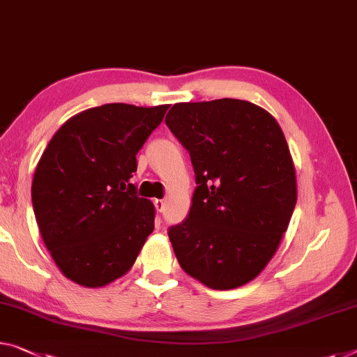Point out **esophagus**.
Returning a JSON list of instances; mask_svg holds the SVG:
<instances>
[{"label":"esophagus","instance_id":"1","mask_svg":"<svg viewBox=\"0 0 357 357\" xmlns=\"http://www.w3.org/2000/svg\"><path fill=\"white\" fill-rule=\"evenodd\" d=\"M153 202H155L156 211L158 212H162V209H164V199H155Z\"/></svg>","mask_w":357,"mask_h":357}]
</instances>
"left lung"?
Listing matches in <instances>:
<instances>
[{"label": "left lung", "mask_w": 357, "mask_h": 357, "mask_svg": "<svg viewBox=\"0 0 357 357\" xmlns=\"http://www.w3.org/2000/svg\"><path fill=\"white\" fill-rule=\"evenodd\" d=\"M166 124L188 150L197 183L188 218L169 229L175 257L207 287L244 286L276 254L297 204L282 129L238 98L175 103Z\"/></svg>", "instance_id": "obj_1"}]
</instances>
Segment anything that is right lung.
<instances>
[{
    "label": "right lung",
    "instance_id": "1",
    "mask_svg": "<svg viewBox=\"0 0 357 357\" xmlns=\"http://www.w3.org/2000/svg\"><path fill=\"white\" fill-rule=\"evenodd\" d=\"M169 105L84 109L62 124L31 182L41 238L60 273L84 287L124 276L155 228L151 201L135 196V155Z\"/></svg>",
    "mask_w": 357,
    "mask_h": 357
}]
</instances>
